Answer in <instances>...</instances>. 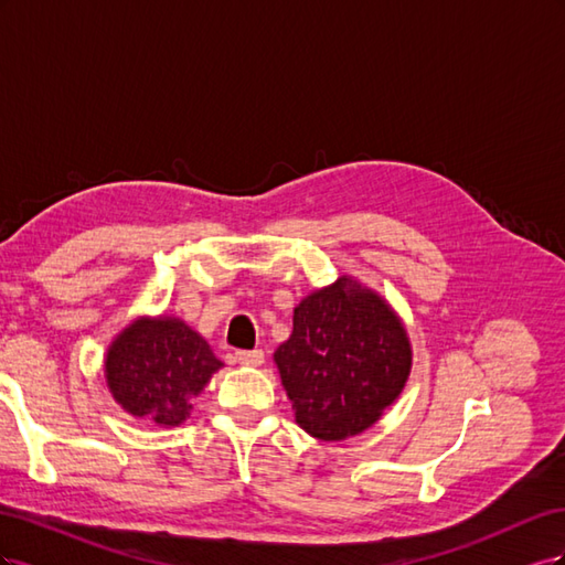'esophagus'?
<instances>
[{
  "label": "esophagus",
  "instance_id": "1",
  "mask_svg": "<svg viewBox=\"0 0 565 565\" xmlns=\"http://www.w3.org/2000/svg\"><path fill=\"white\" fill-rule=\"evenodd\" d=\"M235 361L241 363L243 367H259L264 363V351L254 349V351H237Z\"/></svg>",
  "mask_w": 565,
  "mask_h": 565
}]
</instances>
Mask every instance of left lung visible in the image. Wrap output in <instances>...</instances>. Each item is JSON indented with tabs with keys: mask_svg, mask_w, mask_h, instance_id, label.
Returning <instances> with one entry per match:
<instances>
[{
	"mask_svg": "<svg viewBox=\"0 0 565 565\" xmlns=\"http://www.w3.org/2000/svg\"><path fill=\"white\" fill-rule=\"evenodd\" d=\"M295 422L318 440H347L377 424L413 370L401 316L353 276L313 289L292 334L273 353Z\"/></svg>",
	"mask_w": 565,
	"mask_h": 565,
	"instance_id": "8db88e82",
	"label": "left lung"
}]
</instances>
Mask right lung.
Masks as SVG:
<instances>
[{
	"label": "right lung",
	"mask_w": 565,
	"mask_h": 565,
	"mask_svg": "<svg viewBox=\"0 0 565 565\" xmlns=\"http://www.w3.org/2000/svg\"><path fill=\"white\" fill-rule=\"evenodd\" d=\"M221 367L204 337L177 316H139L113 337L104 355L115 403L164 429L191 417V401Z\"/></svg>",
	"instance_id": "obj_1"
}]
</instances>
